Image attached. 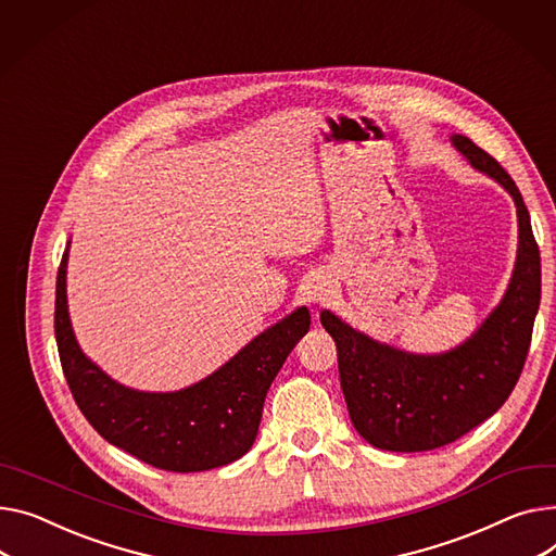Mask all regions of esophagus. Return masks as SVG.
<instances>
[{"instance_id": "obj_1", "label": "esophagus", "mask_w": 556, "mask_h": 556, "mask_svg": "<svg viewBox=\"0 0 556 556\" xmlns=\"http://www.w3.org/2000/svg\"><path fill=\"white\" fill-rule=\"evenodd\" d=\"M330 298V286H328V281H315V286L308 290V300L313 302V304H321V302H326Z\"/></svg>"}]
</instances>
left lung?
<instances>
[{"label": "left lung", "instance_id": "8db88e82", "mask_svg": "<svg viewBox=\"0 0 556 556\" xmlns=\"http://www.w3.org/2000/svg\"><path fill=\"white\" fill-rule=\"evenodd\" d=\"M454 144L496 178L519 212V256L498 308L476 336L445 355H409L368 340L324 311L321 326L338 346L340 382L357 433L378 450L445 447L494 416L519 382L541 302V254L530 212L511 176L467 136Z\"/></svg>", "mask_w": 556, "mask_h": 556}]
</instances>
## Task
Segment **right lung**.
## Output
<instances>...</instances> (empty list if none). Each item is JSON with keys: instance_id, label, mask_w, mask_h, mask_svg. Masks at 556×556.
<instances>
[{"instance_id": "add662e5", "label": "right lung", "mask_w": 556, "mask_h": 556, "mask_svg": "<svg viewBox=\"0 0 556 556\" xmlns=\"http://www.w3.org/2000/svg\"><path fill=\"white\" fill-rule=\"evenodd\" d=\"M66 254L55 283V340L66 384L89 425L111 445L165 471H205L241 458L256 438L275 376L308 332V311H294L190 389L142 393L106 378L76 344L66 313Z\"/></svg>"}]
</instances>
